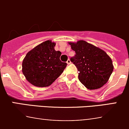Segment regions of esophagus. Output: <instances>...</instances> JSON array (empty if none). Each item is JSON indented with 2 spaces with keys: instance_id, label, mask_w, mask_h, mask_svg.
Here are the masks:
<instances>
[{
  "instance_id": "esophagus-1",
  "label": "esophagus",
  "mask_w": 129,
  "mask_h": 129,
  "mask_svg": "<svg viewBox=\"0 0 129 129\" xmlns=\"http://www.w3.org/2000/svg\"><path fill=\"white\" fill-rule=\"evenodd\" d=\"M67 64H71V60H70V59H68V60H67Z\"/></svg>"
}]
</instances>
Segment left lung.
<instances>
[{"label": "left lung", "mask_w": 129, "mask_h": 129, "mask_svg": "<svg viewBox=\"0 0 129 129\" xmlns=\"http://www.w3.org/2000/svg\"><path fill=\"white\" fill-rule=\"evenodd\" d=\"M69 44L75 52L71 60L77 68L80 82L90 90L102 87L114 70L110 57L103 50L84 40Z\"/></svg>", "instance_id": "8db88e82"}]
</instances>
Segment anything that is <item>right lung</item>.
Segmentation results:
<instances>
[{"label":"right lung","instance_id":"right-lung-1","mask_svg":"<svg viewBox=\"0 0 129 129\" xmlns=\"http://www.w3.org/2000/svg\"><path fill=\"white\" fill-rule=\"evenodd\" d=\"M55 42L47 40L30 50L23 60L22 73L28 82L39 87L51 85L61 75L67 63L60 60Z\"/></svg>","mask_w":129,"mask_h":129}]
</instances>
